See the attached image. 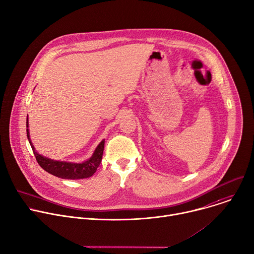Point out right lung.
<instances>
[{
    "label": "right lung",
    "mask_w": 254,
    "mask_h": 254,
    "mask_svg": "<svg viewBox=\"0 0 254 254\" xmlns=\"http://www.w3.org/2000/svg\"><path fill=\"white\" fill-rule=\"evenodd\" d=\"M26 127H28V122H26ZM27 130V137L28 141L30 143V146L33 150L34 156L36 158V161L38 162L39 166L44 169L47 172L60 177L64 179H83L87 178L93 175L98 166L101 163L102 160V155H103V150H104V140L98 145L96 148L94 154L92 155V157L85 161L84 163H68V162H60V161H55L49 158H45L38 153L34 151V147L32 143L30 142L29 139V131L28 128Z\"/></svg>",
    "instance_id": "add662e5"
}]
</instances>
